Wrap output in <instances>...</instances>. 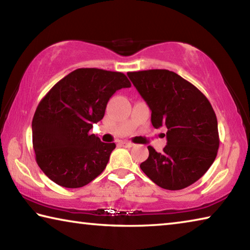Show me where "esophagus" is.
<instances>
[{"label": "esophagus", "mask_w": 250, "mask_h": 250, "mask_svg": "<svg viewBox=\"0 0 250 250\" xmlns=\"http://www.w3.org/2000/svg\"><path fill=\"white\" fill-rule=\"evenodd\" d=\"M120 145L122 146H125V147H132L134 145L133 143H131V142H126V141H122V142H120Z\"/></svg>", "instance_id": "34e87169"}]
</instances>
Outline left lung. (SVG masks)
I'll return each mask as SVG.
<instances>
[{
    "instance_id": "obj_1",
    "label": "left lung",
    "mask_w": 250,
    "mask_h": 250,
    "mask_svg": "<svg viewBox=\"0 0 250 250\" xmlns=\"http://www.w3.org/2000/svg\"><path fill=\"white\" fill-rule=\"evenodd\" d=\"M128 76L151 109L155 129L166 126L167 143L159 153L152 146L141 170L160 188L177 191L201 179L219 146L217 118L208 99L173 71H130Z\"/></svg>"
}]
</instances>
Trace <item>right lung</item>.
Instances as JSON below:
<instances>
[{
	"label": "right lung",
	"mask_w": 250,
	"mask_h": 250,
	"mask_svg": "<svg viewBox=\"0 0 250 250\" xmlns=\"http://www.w3.org/2000/svg\"><path fill=\"white\" fill-rule=\"evenodd\" d=\"M131 83L118 71L79 68L65 76L41 100L32 121L36 162L55 183L77 188L107 167L115 143L89 134L103 119L111 96Z\"/></svg>",
	"instance_id": "1"
}]
</instances>
